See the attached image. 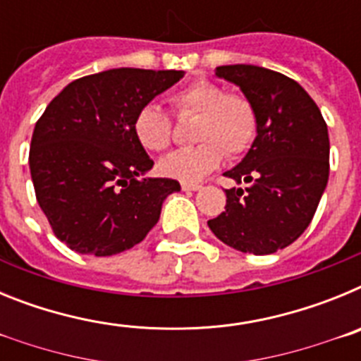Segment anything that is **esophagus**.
I'll return each instance as SVG.
<instances>
[{
    "label": "esophagus",
    "mask_w": 361,
    "mask_h": 361,
    "mask_svg": "<svg viewBox=\"0 0 361 361\" xmlns=\"http://www.w3.org/2000/svg\"><path fill=\"white\" fill-rule=\"evenodd\" d=\"M180 186H183L184 191H199L200 188H202L200 184H190V183H183Z\"/></svg>",
    "instance_id": "esophagus-1"
}]
</instances>
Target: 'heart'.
<instances>
[{
	"label": "heart",
	"mask_w": 361,
	"mask_h": 361,
	"mask_svg": "<svg viewBox=\"0 0 361 361\" xmlns=\"http://www.w3.org/2000/svg\"><path fill=\"white\" fill-rule=\"evenodd\" d=\"M177 116H197L193 141L199 145L177 149L159 162L162 175L183 183H199L219 168L222 157L240 155L257 133V111L240 94L199 79L171 95ZM137 142L148 152H164L171 141V121L159 104L148 103L133 117Z\"/></svg>",
	"instance_id": "1"
}]
</instances>
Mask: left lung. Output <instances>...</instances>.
Returning a JSON list of instances; mask_svg holds the SVG:
<instances>
[{"label":"left lung","instance_id":"obj_1","mask_svg":"<svg viewBox=\"0 0 361 361\" xmlns=\"http://www.w3.org/2000/svg\"><path fill=\"white\" fill-rule=\"evenodd\" d=\"M257 111L250 152L226 171L245 188L226 190V212L208 220L215 237L242 253L288 247L311 224L329 180V133L317 103L296 81L255 65L216 66Z\"/></svg>","mask_w":361,"mask_h":361}]
</instances>
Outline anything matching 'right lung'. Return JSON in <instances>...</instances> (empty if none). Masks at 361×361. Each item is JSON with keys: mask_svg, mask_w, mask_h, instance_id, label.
Wrapping results in <instances>:
<instances>
[{"mask_svg": "<svg viewBox=\"0 0 361 361\" xmlns=\"http://www.w3.org/2000/svg\"><path fill=\"white\" fill-rule=\"evenodd\" d=\"M183 70L111 68L75 79L50 101L32 133V183L56 237L81 255L130 250L159 222L173 178L146 177L153 161L133 117Z\"/></svg>", "mask_w": 361, "mask_h": 361, "instance_id": "obj_1", "label": "right lung"}]
</instances>
